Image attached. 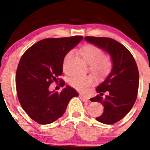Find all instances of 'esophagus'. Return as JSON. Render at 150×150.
Returning a JSON list of instances; mask_svg holds the SVG:
<instances>
[{
  "label": "esophagus",
  "instance_id": "esophagus-1",
  "mask_svg": "<svg viewBox=\"0 0 150 150\" xmlns=\"http://www.w3.org/2000/svg\"><path fill=\"white\" fill-rule=\"evenodd\" d=\"M80 99H81V100L83 101V102H88L89 101V99L88 97H86V96H82V95H80Z\"/></svg>",
  "mask_w": 150,
  "mask_h": 150
}]
</instances>
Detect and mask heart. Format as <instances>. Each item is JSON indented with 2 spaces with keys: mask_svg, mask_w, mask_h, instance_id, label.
<instances>
[{
  "mask_svg": "<svg viewBox=\"0 0 150 150\" xmlns=\"http://www.w3.org/2000/svg\"><path fill=\"white\" fill-rule=\"evenodd\" d=\"M83 58L89 64V68L97 79L102 80L109 75L112 68V62L107 56H104L103 50L93 44H87L81 48ZM72 51L65 54L62 61V69L65 72L69 71V62L72 57ZM93 82L92 76L83 74H74L68 79L71 87L80 91H83Z\"/></svg>",
  "mask_w": 150,
  "mask_h": 150,
  "instance_id": "1",
  "label": "heart"
}]
</instances>
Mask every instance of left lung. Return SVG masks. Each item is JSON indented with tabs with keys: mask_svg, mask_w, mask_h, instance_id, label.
I'll list each match as a JSON object with an SVG mask.
<instances>
[{
	"mask_svg": "<svg viewBox=\"0 0 150 150\" xmlns=\"http://www.w3.org/2000/svg\"><path fill=\"white\" fill-rule=\"evenodd\" d=\"M85 40L100 47L111 56L113 63L111 72L96 87L99 94L90 100L104 106L102 115L96 118L98 121L104 124L115 123L129 112L137 100L139 83L137 63L131 52L114 39L86 36Z\"/></svg>",
	"mask_w": 150,
	"mask_h": 150,
	"instance_id": "1",
	"label": "left lung"
}]
</instances>
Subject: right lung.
Segmentation results:
<instances>
[{"label":"right lung","mask_w":150,"mask_h":150,"mask_svg":"<svg viewBox=\"0 0 150 150\" xmlns=\"http://www.w3.org/2000/svg\"><path fill=\"white\" fill-rule=\"evenodd\" d=\"M83 39V36L46 38L28 48L18 64L16 88L22 109L38 123L49 124L63 115L67 104L78 93L67 86L60 93L51 92L50 85L62 75L63 58Z\"/></svg>","instance_id":"right-lung-1"}]
</instances>
